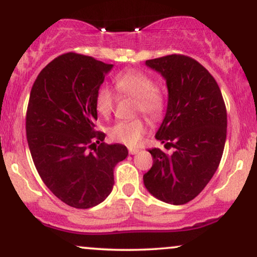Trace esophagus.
I'll return each mask as SVG.
<instances>
[{
  "mask_svg": "<svg viewBox=\"0 0 257 257\" xmlns=\"http://www.w3.org/2000/svg\"><path fill=\"white\" fill-rule=\"evenodd\" d=\"M139 151H140L139 149H133V147L132 149H129V153H131V155H137Z\"/></svg>",
  "mask_w": 257,
  "mask_h": 257,
  "instance_id": "34e87169",
  "label": "esophagus"
}]
</instances>
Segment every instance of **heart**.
<instances>
[{
	"mask_svg": "<svg viewBox=\"0 0 257 257\" xmlns=\"http://www.w3.org/2000/svg\"><path fill=\"white\" fill-rule=\"evenodd\" d=\"M114 89L119 98L135 99V112H143L150 119L159 120L166 111V95L145 72L126 70L113 78ZM95 110L101 117H108L114 106V95L107 87H100L94 99ZM147 132L144 118L117 122L108 129L111 140L129 147L139 146Z\"/></svg>",
	"mask_w": 257,
	"mask_h": 257,
	"instance_id": "heart-1",
	"label": "heart"
}]
</instances>
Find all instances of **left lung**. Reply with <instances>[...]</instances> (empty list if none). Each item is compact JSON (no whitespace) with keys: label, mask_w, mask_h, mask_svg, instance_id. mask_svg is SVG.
<instances>
[{"label":"left lung","mask_w":257,"mask_h":257,"mask_svg":"<svg viewBox=\"0 0 257 257\" xmlns=\"http://www.w3.org/2000/svg\"><path fill=\"white\" fill-rule=\"evenodd\" d=\"M146 65L163 76L168 87L167 113L156 139L175 151L149 150L153 164L144 184L162 202L186 204L202 192L220 164L227 133L225 101L215 78L192 58L172 54Z\"/></svg>","instance_id":"left-lung-1"}]
</instances>
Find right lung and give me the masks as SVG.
Wrapping results in <instances>:
<instances>
[{
  "label": "right lung",
  "instance_id": "1",
  "mask_svg": "<svg viewBox=\"0 0 257 257\" xmlns=\"http://www.w3.org/2000/svg\"><path fill=\"white\" fill-rule=\"evenodd\" d=\"M113 65L77 53L59 55L38 73L26 111V138L44 185L65 204L98 205L111 193L124 145L96 132V90Z\"/></svg>",
  "mask_w": 257,
  "mask_h": 257
}]
</instances>
